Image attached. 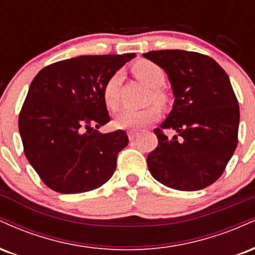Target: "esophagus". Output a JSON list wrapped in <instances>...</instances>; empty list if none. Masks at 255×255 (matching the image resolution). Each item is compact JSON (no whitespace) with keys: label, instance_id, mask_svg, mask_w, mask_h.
Segmentation results:
<instances>
[{"label":"esophagus","instance_id":"34e87169","mask_svg":"<svg viewBox=\"0 0 255 255\" xmlns=\"http://www.w3.org/2000/svg\"><path fill=\"white\" fill-rule=\"evenodd\" d=\"M137 135H139V133H137V131H135V130L128 131V137H129L130 141H133V140L135 139V137H136Z\"/></svg>","mask_w":255,"mask_h":255}]
</instances>
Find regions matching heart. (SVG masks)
<instances>
[{
	"label": "heart",
	"instance_id": "heart-1",
	"mask_svg": "<svg viewBox=\"0 0 255 255\" xmlns=\"http://www.w3.org/2000/svg\"><path fill=\"white\" fill-rule=\"evenodd\" d=\"M133 73L137 79L152 89V98L154 101L159 103L165 101L164 95L158 90L165 81V74L159 66L151 61H139L133 66ZM120 83H121V73L118 72L108 79L103 87L104 103L110 110H116L120 105ZM158 118H159V109L154 105L145 109L125 108L115 118V126L122 129L136 130L154 122Z\"/></svg>",
	"mask_w": 255,
	"mask_h": 255
}]
</instances>
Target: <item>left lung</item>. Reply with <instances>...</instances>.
Listing matches in <instances>:
<instances>
[{
	"label": "left lung",
	"instance_id": "8db88e82",
	"mask_svg": "<svg viewBox=\"0 0 255 255\" xmlns=\"http://www.w3.org/2000/svg\"><path fill=\"white\" fill-rule=\"evenodd\" d=\"M142 56L168 75L174 104L160 128L177 133L169 139L154 129L158 146L147 156L148 170L172 189H203L223 174L238 146L240 110L229 77L199 52L159 50Z\"/></svg>",
	"mask_w": 255,
	"mask_h": 255
}]
</instances>
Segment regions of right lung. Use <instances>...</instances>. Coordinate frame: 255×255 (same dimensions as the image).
<instances>
[{"instance_id":"right-lung-1","label":"right lung","mask_w":255,"mask_h":255,"mask_svg":"<svg viewBox=\"0 0 255 255\" xmlns=\"http://www.w3.org/2000/svg\"><path fill=\"white\" fill-rule=\"evenodd\" d=\"M135 54L86 55L45 67L36 75L19 116L27 160L49 188L75 194L98 188L128 145L124 130L101 133L110 120L103 87Z\"/></svg>"}]
</instances>
